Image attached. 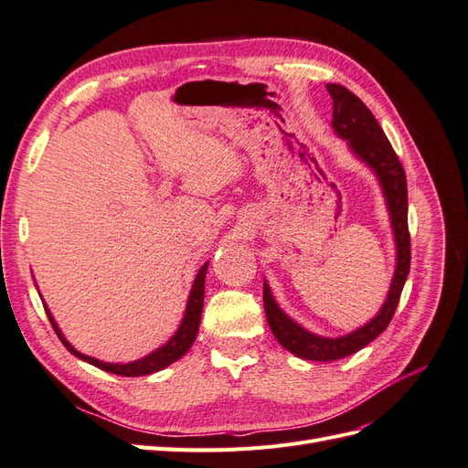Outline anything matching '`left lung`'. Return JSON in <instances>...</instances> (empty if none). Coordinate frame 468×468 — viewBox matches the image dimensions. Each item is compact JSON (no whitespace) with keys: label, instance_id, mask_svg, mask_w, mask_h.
Wrapping results in <instances>:
<instances>
[{"label":"left lung","instance_id":"1","mask_svg":"<svg viewBox=\"0 0 468 468\" xmlns=\"http://www.w3.org/2000/svg\"><path fill=\"white\" fill-rule=\"evenodd\" d=\"M325 88H328L334 101V131L347 140L349 148L367 165L375 169L382 191H385L399 258H396V271L385 306L380 308V313L369 324H365L363 328L344 337H322L301 328L299 324L292 322L277 306L269 285L263 282V306L269 328H271L282 347L294 353L296 357L308 361H335L347 357L351 353L363 349L367 344H371L377 335L385 332L396 313V306L400 303V294L410 271V260H412V256H410L408 230V187L399 155L392 150L385 131L380 129L369 107L356 93H351L347 88L339 86V83H328Z\"/></svg>","mask_w":468,"mask_h":468}]
</instances>
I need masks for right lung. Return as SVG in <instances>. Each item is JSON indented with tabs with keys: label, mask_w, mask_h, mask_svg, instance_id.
I'll list each match as a JSON object with an SVG mask.
<instances>
[{
	"label": "right lung",
	"mask_w": 468,
	"mask_h": 468,
	"mask_svg": "<svg viewBox=\"0 0 468 468\" xmlns=\"http://www.w3.org/2000/svg\"><path fill=\"white\" fill-rule=\"evenodd\" d=\"M207 267L208 263H205L199 273H197V279L193 282V289H191V294H189V303H187V310H186V316H183L181 320V325L179 330L176 332V335L169 339V342L155 349L154 353H150V356L138 359V361H133V363H126V365H121V363H103L99 359H93V357H88L83 356V353L76 351L72 346H69L64 335L60 334L58 325H56L54 318L48 314V308L45 306L47 314H48V320L52 324L54 332L58 334L60 342L66 346V349L72 353V356L88 361L95 367H99V369H103L107 373H112V375H121V377H143V375H150V373H155L160 369H165L167 365H172L174 361H177L179 357L186 356V351L193 346L195 337H197V332H199V324H201V313H203V301H205V275H207Z\"/></svg>",
	"instance_id": "right-lung-1"
}]
</instances>
